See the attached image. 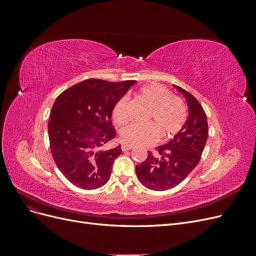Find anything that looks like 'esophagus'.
Instances as JSON below:
<instances>
[{
	"label": "esophagus",
	"instance_id": "obj_1",
	"mask_svg": "<svg viewBox=\"0 0 256 256\" xmlns=\"http://www.w3.org/2000/svg\"><path fill=\"white\" fill-rule=\"evenodd\" d=\"M132 148H134L132 146H129V145H126V144H122V150H124V152L130 150H132Z\"/></svg>",
	"mask_w": 256,
	"mask_h": 256
}]
</instances>
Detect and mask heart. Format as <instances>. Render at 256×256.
I'll list each match as a JSON object with an SVG mask.
<instances>
[{
    "instance_id": "1",
    "label": "heart",
    "mask_w": 256,
    "mask_h": 256,
    "mask_svg": "<svg viewBox=\"0 0 256 256\" xmlns=\"http://www.w3.org/2000/svg\"><path fill=\"white\" fill-rule=\"evenodd\" d=\"M138 96L148 104L150 111L148 120L152 122H132L120 131V140L130 146H144L157 140L158 134L164 138H172L180 131L187 118V110L180 98L172 96L171 92L157 83L141 88ZM127 97L116 102L112 116L115 122L127 120Z\"/></svg>"
}]
</instances>
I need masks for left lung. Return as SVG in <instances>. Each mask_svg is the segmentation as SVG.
I'll return each instance as SVG.
<instances>
[{"label": "left lung", "instance_id": "left-lung-1", "mask_svg": "<svg viewBox=\"0 0 256 256\" xmlns=\"http://www.w3.org/2000/svg\"><path fill=\"white\" fill-rule=\"evenodd\" d=\"M186 99L188 118L182 128L156 152H148L147 159L136 166L138 180L154 191L172 189L194 168L202 156L208 136L207 118L202 106L187 90L173 84Z\"/></svg>", "mask_w": 256, "mask_h": 256}]
</instances>
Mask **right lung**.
Here are the masks:
<instances>
[{
	"mask_svg": "<svg viewBox=\"0 0 256 256\" xmlns=\"http://www.w3.org/2000/svg\"><path fill=\"white\" fill-rule=\"evenodd\" d=\"M136 81H82L56 99L50 113V148L60 171L72 184L92 190L110 180L120 144L104 145L115 138L112 111Z\"/></svg>",
	"mask_w": 256,
	"mask_h": 256,
	"instance_id": "add662e5",
	"label": "right lung"
}]
</instances>
